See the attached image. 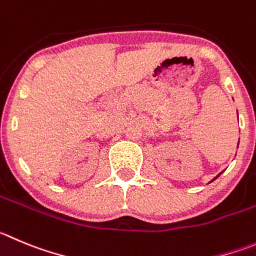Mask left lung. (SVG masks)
<instances>
[{"label":"left lung","mask_w":256,"mask_h":256,"mask_svg":"<svg viewBox=\"0 0 256 256\" xmlns=\"http://www.w3.org/2000/svg\"><path fill=\"white\" fill-rule=\"evenodd\" d=\"M220 174H221V173H220ZM220 174H218V176H214V179H212V180H211V182H214V179H216V178H218V176H220Z\"/></svg>","instance_id":"1"}]
</instances>
